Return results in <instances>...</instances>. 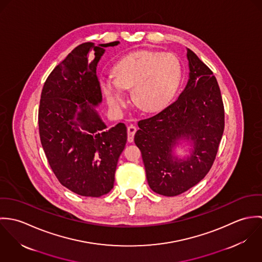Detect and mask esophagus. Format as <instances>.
Masks as SVG:
<instances>
[{
  "mask_svg": "<svg viewBox=\"0 0 262 262\" xmlns=\"http://www.w3.org/2000/svg\"><path fill=\"white\" fill-rule=\"evenodd\" d=\"M135 132H136V127H135V126H133V125L128 126V128H127V133H128V142H133Z\"/></svg>",
  "mask_w": 262,
  "mask_h": 262,
  "instance_id": "obj_1",
  "label": "esophagus"
}]
</instances>
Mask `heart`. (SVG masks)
<instances>
[{
    "label": "heart",
    "mask_w": 262,
    "mask_h": 262,
    "mask_svg": "<svg viewBox=\"0 0 262 262\" xmlns=\"http://www.w3.org/2000/svg\"><path fill=\"white\" fill-rule=\"evenodd\" d=\"M112 76L101 79L103 93L114 110L128 101L126 90L132 89L135 104L145 112L164 109L174 97L182 79V64L169 52L140 50L122 57Z\"/></svg>",
    "instance_id": "b5f03b06"
}]
</instances>
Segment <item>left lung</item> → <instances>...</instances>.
<instances>
[{
    "label": "left lung",
    "mask_w": 262,
    "mask_h": 262,
    "mask_svg": "<svg viewBox=\"0 0 262 262\" xmlns=\"http://www.w3.org/2000/svg\"><path fill=\"white\" fill-rule=\"evenodd\" d=\"M188 79L179 98L138 122L134 141L141 151L150 188L174 196L199 184L211 169L224 132V106L212 71L187 48ZM190 143L189 155L175 149Z\"/></svg>",
    "instance_id": "1"
}]
</instances>
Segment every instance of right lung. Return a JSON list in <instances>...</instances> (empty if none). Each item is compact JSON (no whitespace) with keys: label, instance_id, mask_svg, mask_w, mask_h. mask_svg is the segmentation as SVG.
Wrapping results in <instances>:
<instances>
[{"label":"right lung","instance_id":"obj_1","mask_svg":"<svg viewBox=\"0 0 262 262\" xmlns=\"http://www.w3.org/2000/svg\"><path fill=\"white\" fill-rule=\"evenodd\" d=\"M119 43L78 45L51 72L41 93L38 125L46 158L59 183L83 196L112 189L127 142L125 124L107 129L96 110L103 101L98 63L105 47Z\"/></svg>","mask_w":262,"mask_h":262}]
</instances>
